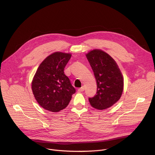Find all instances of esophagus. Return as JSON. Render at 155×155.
<instances>
[{
  "instance_id": "34e87169",
  "label": "esophagus",
  "mask_w": 155,
  "mask_h": 155,
  "mask_svg": "<svg viewBox=\"0 0 155 155\" xmlns=\"http://www.w3.org/2000/svg\"><path fill=\"white\" fill-rule=\"evenodd\" d=\"M84 90V86H82L81 87L79 88V89L78 90V92H83Z\"/></svg>"
}]
</instances>
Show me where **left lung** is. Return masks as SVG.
<instances>
[{"mask_svg": "<svg viewBox=\"0 0 155 155\" xmlns=\"http://www.w3.org/2000/svg\"><path fill=\"white\" fill-rule=\"evenodd\" d=\"M97 83V93L89 98L91 105L99 110L112 107L120 99L124 86L123 75L115 61L105 51L95 49L86 54Z\"/></svg>", "mask_w": 155, "mask_h": 155, "instance_id": "8db88e82", "label": "left lung"}]
</instances>
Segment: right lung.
Wrapping results in <instances>:
<instances>
[{
	"label": "right lung",
	"mask_w": 155,
	"mask_h": 155,
	"mask_svg": "<svg viewBox=\"0 0 155 155\" xmlns=\"http://www.w3.org/2000/svg\"><path fill=\"white\" fill-rule=\"evenodd\" d=\"M71 53L55 52L40 64L32 81L33 94L44 109L58 112L67 107L75 89L64 70Z\"/></svg>",
	"instance_id": "right-lung-1"
}]
</instances>
